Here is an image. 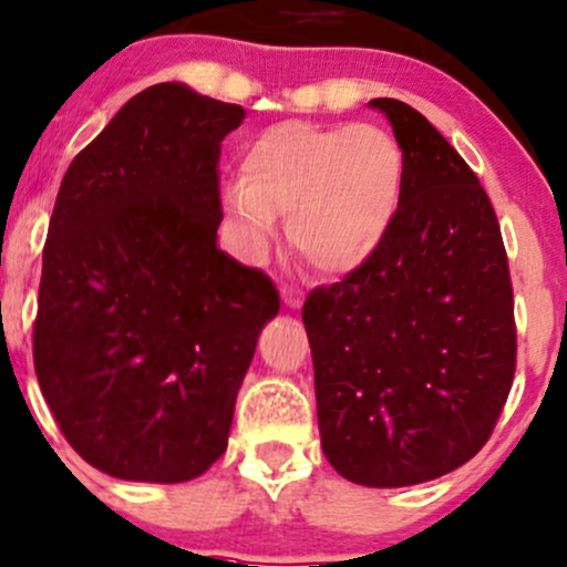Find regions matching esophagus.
<instances>
[{
	"instance_id": "esophagus-1",
	"label": "esophagus",
	"mask_w": 567,
	"mask_h": 567,
	"mask_svg": "<svg viewBox=\"0 0 567 567\" xmlns=\"http://www.w3.org/2000/svg\"><path fill=\"white\" fill-rule=\"evenodd\" d=\"M281 297H284V305L286 308H302V302H305V295H302V289H299L297 284H284L281 286Z\"/></svg>"
}]
</instances>
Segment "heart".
I'll return each mask as SVG.
<instances>
[{"instance_id": "heart-1", "label": "heart", "mask_w": 567, "mask_h": 567, "mask_svg": "<svg viewBox=\"0 0 567 567\" xmlns=\"http://www.w3.org/2000/svg\"><path fill=\"white\" fill-rule=\"evenodd\" d=\"M403 188V153L374 124L281 122L246 145L241 179L223 188L225 212L251 249L286 217L295 249L321 272H348L382 241Z\"/></svg>"}]
</instances>
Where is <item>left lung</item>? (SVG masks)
<instances>
[{"instance_id": "8db88e82", "label": "left lung", "mask_w": 567, "mask_h": 567, "mask_svg": "<svg viewBox=\"0 0 567 567\" xmlns=\"http://www.w3.org/2000/svg\"><path fill=\"white\" fill-rule=\"evenodd\" d=\"M398 209L377 249L302 308L318 430L339 475L371 488L435 481L494 432L517 361L507 251L488 193L422 113L392 97Z\"/></svg>"}]
</instances>
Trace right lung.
<instances>
[{"label": "right lung", "instance_id": "1", "mask_svg": "<svg viewBox=\"0 0 567 567\" xmlns=\"http://www.w3.org/2000/svg\"><path fill=\"white\" fill-rule=\"evenodd\" d=\"M241 105L166 82L76 153L42 251L33 369L60 432L122 481L185 483L228 449L278 291L217 246Z\"/></svg>", "mask_w": 567, "mask_h": 567}]
</instances>
